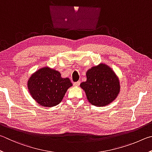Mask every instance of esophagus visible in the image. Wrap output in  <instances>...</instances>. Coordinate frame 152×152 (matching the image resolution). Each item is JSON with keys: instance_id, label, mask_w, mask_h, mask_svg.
<instances>
[{"instance_id": "esophagus-1", "label": "esophagus", "mask_w": 152, "mask_h": 152, "mask_svg": "<svg viewBox=\"0 0 152 152\" xmlns=\"http://www.w3.org/2000/svg\"><path fill=\"white\" fill-rule=\"evenodd\" d=\"M80 82L81 81H77V82H75V83H73V86H79V84H80Z\"/></svg>"}]
</instances>
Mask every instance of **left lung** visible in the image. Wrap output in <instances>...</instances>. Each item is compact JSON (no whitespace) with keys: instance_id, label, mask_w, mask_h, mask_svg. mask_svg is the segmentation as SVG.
I'll return each instance as SVG.
<instances>
[{"instance_id":"obj_1","label":"left lung","mask_w":152,"mask_h":152,"mask_svg":"<svg viewBox=\"0 0 152 152\" xmlns=\"http://www.w3.org/2000/svg\"><path fill=\"white\" fill-rule=\"evenodd\" d=\"M87 81L80 87L86 92L89 102L95 106L103 107L116 99L120 90L118 76L110 66L101 63L93 66L86 73Z\"/></svg>"}]
</instances>
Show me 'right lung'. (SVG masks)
<instances>
[{
	"label": "right lung",
	"mask_w": 152,
	"mask_h": 152,
	"mask_svg": "<svg viewBox=\"0 0 152 152\" xmlns=\"http://www.w3.org/2000/svg\"><path fill=\"white\" fill-rule=\"evenodd\" d=\"M27 86L32 97L39 105L53 107L61 102L72 83L69 78L61 77L58 71L46 66L32 74Z\"/></svg>",
	"instance_id": "1"
}]
</instances>
